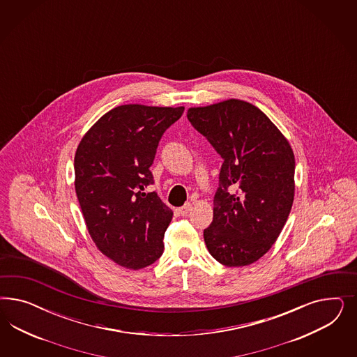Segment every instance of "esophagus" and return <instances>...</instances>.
<instances>
[{
    "label": "esophagus",
    "mask_w": 357,
    "mask_h": 357,
    "mask_svg": "<svg viewBox=\"0 0 357 357\" xmlns=\"http://www.w3.org/2000/svg\"><path fill=\"white\" fill-rule=\"evenodd\" d=\"M192 209V204L191 203H185L183 206H181V208H178L176 209V213L179 215V216H185V215H188V212Z\"/></svg>",
    "instance_id": "esophagus-1"
}]
</instances>
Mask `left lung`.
Returning <instances> with one entry per match:
<instances>
[{"mask_svg":"<svg viewBox=\"0 0 357 357\" xmlns=\"http://www.w3.org/2000/svg\"><path fill=\"white\" fill-rule=\"evenodd\" d=\"M187 118L224 160L206 249L227 267L249 266L268 252L291 213L292 146L263 111L242 99L190 107Z\"/></svg>","mask_w":357,"mask_h":357,"instance_id":"1","label":"left lung"}]
</instances>
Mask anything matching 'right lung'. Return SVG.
<instances>
[{
	"mask_svg": "<svg viewBox=\"0 0 357 357\" xmlns=\"http://www.w3.org/2000/svg\"><path fill=\"white\" fill-rule=\"evenodd\" d=\"M184 107L121 105L91 126L77 146L75 188L87 231L108 259L128 270L163 252L173 211L155 192L149 167L163 132Z\"/></svg>",
	"mask_w": 357,
	"mask_h": 357,
	"instance_id": "right-lung-1",
	"label": "right lung"
}]
</instances>
